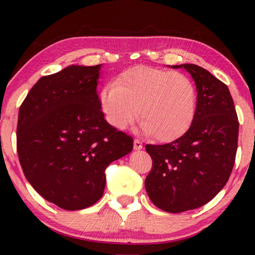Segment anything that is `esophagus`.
<instances>
[{"mask_svg": "<svg viewBox=\"0 0 255 255\" xmlns=\"http://www.w3.org/2000/svg\"><path fill=\"white\" fill-rule=\"evenodd\" d=\"M133 147H134V149H141L142 148V142L139 140V139H134Z\"/></svg>", "mask_w": 255, "mask_h": 255, "instance_id": "obj_1", "label": "esophagus"}]
</instances>
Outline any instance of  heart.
I'll return each mask as SVG.
<instances>
[{
	"label": "heart",
	"instance_id": "b5f03b06",
	"mask_svg": "<svg viewBox=\"0 0 255 255\" xmlns=\"http://www.w3.org/2000/svg\"><path fill=\"white\" fill-rule=\"evenodd\" d=\"M100 104L106 120L124 130L140 116L141 130L159 141L186 133L197 109V89L183 73L137 66L102 89Z\"/></svg>",
	"mask_w": 255,
	"mask_h": 255
}]
</instances>
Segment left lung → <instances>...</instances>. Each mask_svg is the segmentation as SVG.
Here are the masks:
<instances>
[{
	"label": "left lung",
	"instance_id": "left-lung-1",
	"mask_svg": "<svg viewBox=\"0 0 255 255\" xmlns=\"http://www.w3.org/2000/svg\"><path fill=\"white\" fill-rule=\"evenodd\" d=\"M172 67H184L194 79L196 115L176 140L146 145L153 163L145 188L153 204L179 214L207 204L224 188L235 165L239 122L225 83L197 65Z\"/></svg>",
	"mask_w": 255,
	"mask_h": 255
}]
</instances>
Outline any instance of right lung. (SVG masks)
<instances>
[{"label":"right lung","mask_w":255,"mask_h":255,"mask_svg":"<svg viewBox=\"0 0 255 255\" xmlns=\"http://www.w3.org/2000/svg\"><path fill=\"white\" fill-rule=\"evenodd\" d=\"M101 65H72L38 80L19 108L17 153L26 180L65 210L95 204L106 168L133 147L104 120L96 87Z\"/></svg>","instance_id":"1"}]
</instances>
